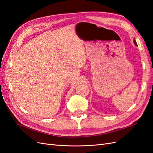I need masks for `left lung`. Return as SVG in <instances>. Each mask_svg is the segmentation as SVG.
<instances>
[{
    "instance_id": "obj_1",
    "label": "left lung",
    "mask_w": 153,
    "mask_h": 153,
    "mask_svg": "<svg viewBox=\"0 0 153 153\" xmlns=\"http://www.w3.org/2000/svg\"><path fill=\"white\" fill-rule=\"evenodd\" d=\"M134 44H135V45H137V44H136V42L135 41V40L134 41Z\"/></svg>"
}]
</instances>
